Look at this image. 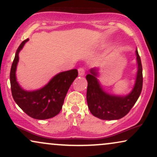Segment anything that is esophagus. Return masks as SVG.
<instances>
[{"label": "esophagus", "instance_id": "obj_1", "mask_svg": "<svg viewBox=\"0 0 157 157\" xmlns=\"http://www.w3.org/2000/svg\"><path fill=\"white\" fill-rule=\"evenodd\" d=\"M85 72V69L82 68H82H79L78 69V74H79V75H80V76H84Z\"/></svg>", "mask_w": 157, "mask_h": 157}]
</instances>
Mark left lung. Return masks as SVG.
I'll return each mask as SVG.
<instances>
[{
    "mask_svg": "<svg viewBox=\"0 0 157 157\" xmlns=\"http://www.w3.org/2000/svg\"><path fill=\"white\" fill-rule=\"evenodd\" d=\"M136 53L138 64L136 81L132 90L125 96L112 95L106 92L97 78L98 69H90V74L86 75L87 103L93 116L104 120H119L125 116L136 104L143 87L142 64L137 49Z\"/></svg>",
    "mask_w": 157,
    "mask_h": 157,
    "instance_id": "obj_1",
    "label": "left lung"
}]
</instances>
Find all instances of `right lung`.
Segmentation results:
<instances>
[{"mask_svg":"<svg viewBox=\"0 0 157 157\" xmlns=\"http://www.w3.org/2000/svg\"><path fill=\"white\" fill-rule=\"evenodd\" d=\"M29 39L21 43L16 52L10 72V82L13 100L28 116L36 120L52 118L60 112L69 87L78 75L76 69L59 72L43 88L26 90L17 80L16 71L19 53Z\"/></svg>","mask_w":157,"mask_h":157,"instance_id":"right-lung-1","label":"right lung"}]
</instances>
